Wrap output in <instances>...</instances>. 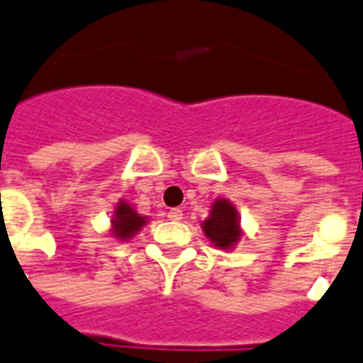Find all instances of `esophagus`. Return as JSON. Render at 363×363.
<instances>
[{
  "instance_id": "34e87169",
  "label": "esophagus",
  "mask_w": 363,
  "mask_h": 363,
  "mask_svg": "<svg viewBox=\"0 0 363 363\" xmlns=\"http://www.w3.org/2000/svg\"><path fill=\"white\" fill-rule=\"evenodd\" d=\"M184 218V212L179 210V208H172L170 212H168V220H172V221H179Z\"/></svg>"
}]
</instances>
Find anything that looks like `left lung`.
Masks as SVG:
<instances>
[{"label":"left lung","instance_id":"left-lung-1","mask_svg":"<svg viewBox=\"0 0 363 363\" xmlns=\"http://www.w3.org/2000/svg\"><path fill=\"white\" fill-rule=\"evenodd\" d=\"M202 233L220 250H233L244 237L237 206L229 199H216L208 218L201 223Z\"/></svg>","mask_w":363,"mask_h":363}]
</instances>
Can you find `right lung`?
I'll use <instances>...</instances> for the list:
<instances>
[{"instance_id":"obj_1","label":"right lung","mask_w":363,"mask_h":363,"mask_svg":"<svg viewBox=\"0 0 363 363\" xmlns=\"http://www.w3.org/2000/svg\"><path fill=\"white\" fill-rule=\"evenodd\" d=\"M150 221L147 216L136 212V208L132 206L130 202H126L125 199H119L115 202L113 212H111V220H109V235L115 240L126 242L130 240L134 235L142 231V227Z\"/></svg>"}]
</instances>
